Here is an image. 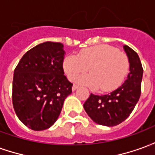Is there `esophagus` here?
Instances as JSON below:
<instances>
[{
  "mask_svg": "<svg viewBox=\"0 0 155 155\" xmlns=\"http://www.w3.org/2000/svg\"><path fill=\"white\" fill-rule=\"evenodd\" d=\"M78 87H79V86H78V85H76V84H73V86H72V91H74L75 90H77Z\"/></svg>",
  "mask_w": 155,
  "mask_h": 155,
  "instance_id": "34e87169",
  "label": "esophagus"
}]
</instances>
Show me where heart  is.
Listing matches in <instances>:
<instances>
[{
    "instance_id": "obj_1",
    "label": "heart",
    "mask_w": 155,
    "mask_h": 155,
    "mask_svg": "<svg viewBox=\"0 0 155 155\" xmlns=\"http://www.w3.org/2000/svg\"><path fill=\"white\" fill-rule=\"evenodd\" d=\"M90 69L91 74L80 77L77 82L102 92L114 91L123 84L130 71L126 54L109 45L84 49L78 56L69 54L63 61V70L70 81H74Z\"/></svg>"
}]
</instances>
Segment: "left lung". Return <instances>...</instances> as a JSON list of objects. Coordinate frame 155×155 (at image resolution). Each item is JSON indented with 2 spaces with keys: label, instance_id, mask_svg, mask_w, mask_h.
<instances>
[{
  "label": "left lung",
  "instance_id": "1",
  "mask_svg": "<svg viewBox=\"0 0 155 155\" xmlns=\"http://www.w3.org/2000/svg\"><path fill=\"white\" fill-rule=\"evenodd\" d=\"M123 48L130 61V73L125 81L110 94H91L83 105L88 115L98 124L111 127L122 123L130 116L140 97L143 68L140 57L128 45Z\"/></svg>",
  "mask_w": 155,
  "mask_h": 155
}]
</instances>
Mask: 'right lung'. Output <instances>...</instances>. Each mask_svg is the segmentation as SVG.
Segmentation results:
<instances>
[{"mask_svg":"<svg viewBox=\"0 0 155 155\" xmlns=\"http://www.w3.org/2000/svg\"><path fill=\"white\" fill-rule=\"evenodd\" d=\"M64 45L46 41L25 53L14 71L12 103L31 130L49 129L57 120L73 84L64 76Z\"/></svg>","mask_w":155,"mask_h":155,"instance_id":"right-lung-1","label":"right lung"}]
</instances>
